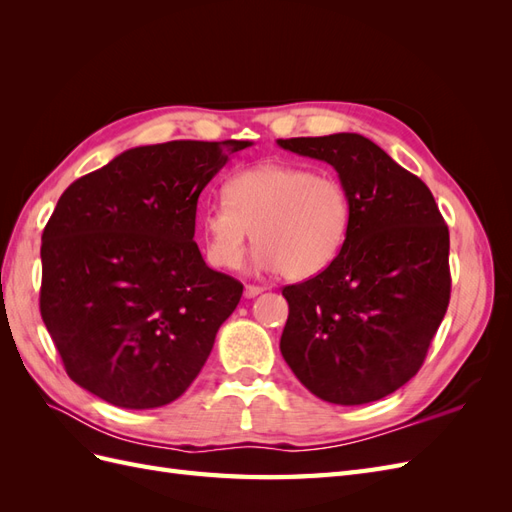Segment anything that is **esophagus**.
Returning a JSON list of instances; mask_svg holds the SVG:
<instances>
[{
  "instance_id": "34e87169",
  "label": "esophagus",
  "mask_w": 512,
  "mask_h": 512,
  "mask_svg": "<svg viewBox=\"0 0 512 512\" xmlns=\"http://www.w3.org/2000/svg\"><path fill=\"white\" fill-rule=\"evenodd\" d=\"M265 290L262 286H254V284H247L245 286V290H243V294H245V299H254V297H258V294Z\"/></svg>"
}]
</instances>
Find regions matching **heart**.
<instances>
[{"label":"heart","mask_w":512,"mask_h":512,"mask_svg":"<svg viewBox=\"0 0 512 512\" xmlns=\"http://www.w3.org/2000/svg\"><path fill=\"white\" fill-rule=\"evenodd\" d=\"M350 224L346 183L301 164L243 168L226 181L224 200L200 213L205 252L215 267L237 269L254 237L256 267L282 271L294 282L331 265L344 250Z\"/></svg>","instance_id":"b5f03b06"}]
</instances>
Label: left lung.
Returning a JSON list of instances; mask_svg holds the SVG:
<instances>
[{
    "label": "left lung",
    "mask_w": 512,
    "mask_h": 512,
    "mask_svg": "<svg viewBox=\"0 0 512 512\" xmlns=\"http://www.w3.org/2000/svg\"><path fill=\"white\" fill-rule=\"evenodd\" d=\"M277 145L331 164L352 196L344 250L322 273L282 288V356L316 397L369 404L416 376L446 314L448 226L427 185L361 134Z\"/></svg>",
    "instance_id": "left-lung-1"
}]
</instances>
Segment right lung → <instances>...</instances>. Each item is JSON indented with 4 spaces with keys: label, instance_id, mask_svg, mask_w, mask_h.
Instances as JSON below:
<instances>
[{
    "label": "right lung",
    "instance_id": "add662e5",
    "mask_svg": "<svg viewBox=\"0 0 512 512\" xmlns=\"http://www.w3.org/2000/svg\"><path fill=\"white\" fill-rule=\"evenodd\" d=\"M250 145L134 147L61 194L42 232L40 314L85 391L119 408H160L203 369L243 284L200 256L196 205Z\"/></svg>",
    "mask_w": 512,
    "mask_h": 512
}]
</instances>
